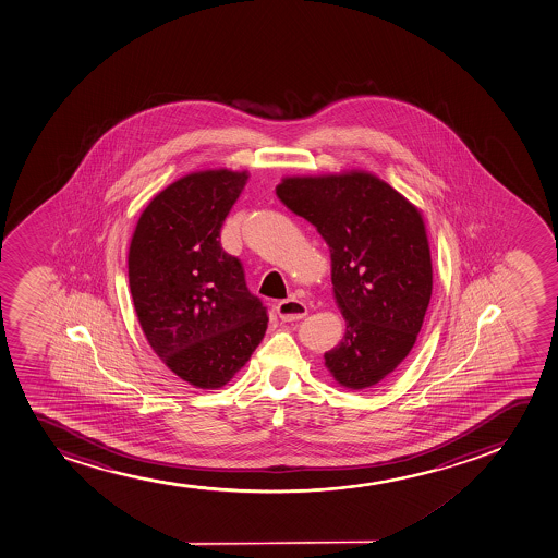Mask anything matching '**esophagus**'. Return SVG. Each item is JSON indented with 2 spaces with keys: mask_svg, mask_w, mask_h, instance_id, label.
<instances>
[{
  "mask_svg": "<svg viewBox=\"0 0 558 558\" xmlns=\"http://www.w3.org/2000/svg\"><path fill=\"white\" fill-rule=\"evenodd\" d=\"M276 314L280 315L282 322H299L304 315L308 314V308L299 299H286V301L276 304Z\"/></svg>",
  "mask_w": 558,
  "mask_h": 558,
  "instance_id": "1",
  "label": "esophagus"
}]
</instances>
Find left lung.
Wrapping results in <instances>:
<instances>
[{"label":"left lung","mask_w":558,"mask_h":558,"mask_svg":"<svg viewBox=\"0 0 558 558\" xmlns=\"http://www.w3.org/2000/svg\"><path fill=\"white\" fill-rule=\"evenodd\" d=\"M276 196L314 223L330 250L345 336L325 353V366L341 387L379 385L411 353L432 299L420 210L366 171L286 178Z\"/></svg>","instance_id":"1"}]
</instances>
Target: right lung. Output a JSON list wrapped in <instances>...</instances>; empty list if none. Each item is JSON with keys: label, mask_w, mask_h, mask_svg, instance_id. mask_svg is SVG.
<instances>
[{"label": "right lung", "mask_w": 558, "mask_h": 558, "mask_svg": "<svg viewBox=\"0 0 558 558\" xmlns=\"http://www.w3.org/2000/svg\"><path fill=\"white\" fill-rule=\"evenodd\" d=\"M246 171L179 179L145 207L129 248V286L153 351L196 388H220L248 362L269 315L220 244Z\"/></svg>", "instance_id": "right-lung-1"}]
</instances>
